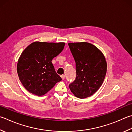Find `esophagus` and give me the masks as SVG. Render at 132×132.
Masks as SVG:
<instances>
[{
    "label": "esophagus",
    "instance_id": "esophagus-1",
    "mask_svg": "<svg viewBox=\"0 0 132 132\" xmlns=\"http://www.w3.org/2000/svg\"><path fill=\"white\" fill-rule=\"evenodd\" d=\"M61 77L62 80H64V78H65V76L63 75H63H61Z\"/></svg>",
    "mask_w": 132,
    "mask_h": 132
}]
</instances>
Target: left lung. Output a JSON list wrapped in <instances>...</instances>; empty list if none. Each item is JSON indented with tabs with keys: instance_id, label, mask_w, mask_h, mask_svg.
<instances>
[{
	"instance_id": "1",
	"label": "left lung",
	"mask_w": 132,
	"mask_h": 132,
	"mask_svg": "<svg viewBox=\"0 0 132 132\" xmlns=\"http://www.w3.org/2000/svg\"><path fill=\"white\" fill-rule=\"evenodd\" d=\"M76 62L77 76L69 88L77 97L92 96L101 87L107 72V62L100 50L87 42L68 43Z\"/></svg>"
}]
</instances>
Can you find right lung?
<instances>
[{"mask_svg": "<svg viewBox=\"0 0 132 132\" xmlns=\"http://www.w3.org/2000/svg\"><path fill=\"white\" fill-rule=\"evenodd\" d=\"M64 45L62 42H35L23 50L16 70L21 83L30 93L43 96L62 80L51 61L62 51Z\"/></svg>", "mask_w": 132, "mask_h": 132, "instance_id": "obj_1", "label": "right lung"}]
</instances>
